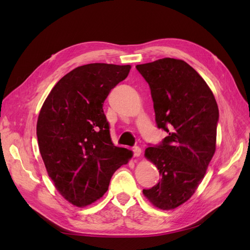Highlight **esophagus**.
I'll return each instance as SVG.
<instances>
[{
    "label": "esophagus",
    "mask_w": 250,
    "mask_h": 250,
    "mask_svg": "<svg viewBox=\"0 0 250 250\" xmlns=\"http://www.w3.org/2000/svg\"><path fill=\"white\" fill-rule=\"evenodd\" d=\"M132 152H133V155L134 156H140L141 155V153H142V149L140 148V147H138V146H135V147H133V149H132Z\"/></svg>",
    "instance_id": "1"
}]
</instances>
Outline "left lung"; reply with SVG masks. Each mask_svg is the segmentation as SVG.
<instances>
[{
    "label": "left lung",
    "instance_id": "left-lung-1",
    "mask_svg": "<svg viewBox=\"0 0 250 250\" xmlns=\"http://www.w3.org/2000/svg\"><path fill=\"white\" fill-rule=\"evenodd\" d=\"M135 67L150 86L157 128L168 133L145 150L161 179L143 194L156 208L172 209L191 198L214 156L218 105L207 82L184 60L163 58Z\"/></svg>",
    "mask_w": 250,
    "mask_h": 250
}]
</instances>
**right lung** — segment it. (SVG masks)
Listing matches in <instances>:
<instances>
[{
	"mask_svg": "<svg viewBox=\"0 0 250 250\" xmlns=\"http://www.w3.org/2000/svg\"><path fill=\"white\" fill-rule=\"evenodd\" d=\"M131 66L89 63L60 79L37 120L42 161L57 191L76 207L101 198L130 150L113 145L103 103Z\"/></svg>",
	"mask_w": 250,
	"mask_h": 250,
	"instance_id": "obj_1",
	"label": "right lung"
}]
</instances>
